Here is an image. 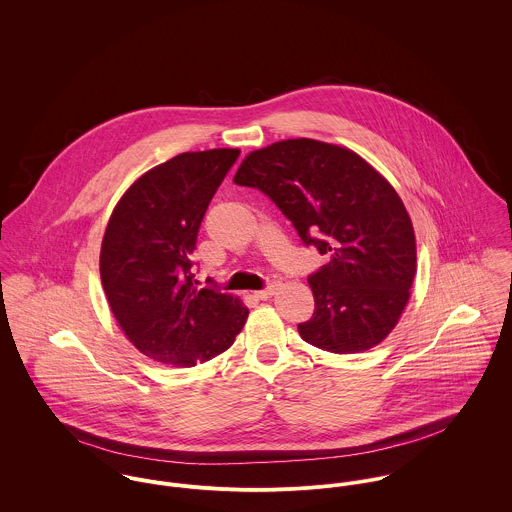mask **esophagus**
I'll return each mask as SVG.
<instances>
[{"label":"esophagus","mask_w":512,"mask_h":512,"mask_svg":"<svg viewBox=\"0 0 512 512\" xmlns=\"http://www.w3.org/2000/svg\"><path fill=\"white\" fill-rule=\"evenodd\" d=\"M280 288V284L278 282H272V284H268L266 288H262V290H258L256 292V297H260V299H268V297H272L276 290Z\"/></svg>","instance_id":"obj_1"}]
</instances>
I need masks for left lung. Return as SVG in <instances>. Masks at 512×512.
Returning <instances> with one entry per match:
<instances>
[{"instance_id":"8db88e82","label":"left lung","mask_w":512,"mask_h":512,"mask_svg":"<svg viewBox=\"0 0 512 512\" xmlns=\"http://www.w3.org/2000/svg\"><path fill=\"white\" fill-rule=\"evenodd\" d=\"M234 183L270 197L301 242L327 258L307 278L315 311L297 325L301 339L339 355L378 345L416 274L412 220L392 185L355 151L307 138L252 151Z\"/></svg>"}]
</instances>
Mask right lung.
Here are the masks:
<instances>
[{"label":"right lung","instance_id":"obj_1","mask_svg":"<svg viewBox=\"0 0 512 512\" xmlns=\"http://www.w3.org/2000/svg\"><path fill=\"white\" fill-rule=\"evenodd\" d=\"M238 149L181 153L144 173L116 205L100 250V278L126 337L149 359L195 366L226 351L248 309L197 288L191 254L203 217Z\"/></svg>","mask_w":512,"mask_h":512}]
</instances>
